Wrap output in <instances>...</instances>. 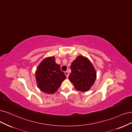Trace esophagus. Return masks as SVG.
<instances>
[{
	"mask_svg": "<svg viewBox=\"0 0 132 132\" xmlns=\"http://www.w3.org/2000/svg\"><path fill=\"white\" fill-rule=\"evenodd\" d=\"M65 75L66 76V77H69V72H68L67 71H65Z\"/></svg>",
	"mask_w": 132,
	"mask_h": 132,
	"instance_id": "1",
	"label": "esophagus"
}]
</instances>
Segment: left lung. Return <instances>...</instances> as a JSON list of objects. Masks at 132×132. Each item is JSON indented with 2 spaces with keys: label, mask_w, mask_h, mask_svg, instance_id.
<instances>
[{
  "label": "left lung",
  "mask_w": 132,
  "mask_h": 132,
  "mask_svg": "<svg viewBox=\"0 0 132 132\" xmlns=\"http://www.w3.org/2000/svg\"><path fill=\"white\" fill-rule=\"evenodd\" d=\"M71 72L69 78L78 91L87 92L94 84L96 79V71L90 61L79 55L72 62Z\"/></svg>",
  "instance_id": "8db88e82"
}]
</instances>
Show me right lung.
<instances>
[{
    "instance_id": "1",
    "label": "right lung",
    "mask_w": 132,
    "mask_h": 132,
    "mask_svg": "<svg viewBox=\"0 0 132 132\" xmlns=\"http://www.w3.org/2000/svg\"><path fill=\"white\" fill-rule=\"evenodd\" d=\"M66 76L55 62L54 56L46 57L38 66L36 78L38 88L43 92L53 94L56 92Z\"/></svg>"
}]
</instances>
